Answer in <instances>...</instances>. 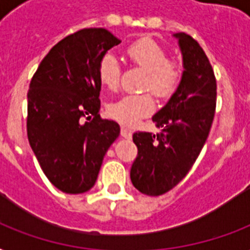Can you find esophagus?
I'll return each instance as SVG.
<instances>
[{"mask_svg":"<svg viewBox=\"0 0 250 250\" xmlns=\"http://www.w3.org/2000/svg\"><path fill=\"white\" fill-rule=\"evenodd\" d=\"M121 135L122 137H125V139H131V137H132V131L129 128H127V127H125V125H122Z\"/></svg>","mask_w":250,"mask_h":250,"instance_id":"obj_1","label":"esophagus"}]
</instances>
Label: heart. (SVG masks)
Here are the masks:
<instances>
[{
  "label": "heart",
  "instance_id": "1",
  "mask_svg": "<svg viewBox=\"0 0 250 250\" xmlns=\"http://www.w3.org/2000/svg\"><path fill=\"white\" fill-rule=\"evenodd\" d=\"M125 53L133 63L144 70L143 90H150L161 100L174 96L182 83L184 67L180 60L168 58L166 49L150 37H141L127 46ZM98 79L107 89L115 90L121 79V66L114 54L107 53L98 63ZM154 98L150 93L128 94L111 102L107 113L125 125H135L154 110Z\"/></svg>",
  "mask_w": 250,
  "mask_h": 250
}]
</instances>
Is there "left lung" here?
<instances>
[{"mask_svg":"<svg viewBox=\"0 0 250 250\" xmlns=\"http://www.w3.org/2000/svg\"><path fill=\"white\" fill-rule=\"evenodd\" d=\"M184 75L178 90L153 117L162 132H135L137 157L131 182L141 193L161 196L182 182L197 160L213 125L217 80L204 49L193 37L175 33Z\"/></svg>","mask_w":250,"mask_h":250,"instance_id":"8db88e82","label":"left lung"}]
</instances>
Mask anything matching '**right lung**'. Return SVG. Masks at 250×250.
<instances>
[{
    "instance_id": "1",
    "label": "right lung",
    "mask_w": 250,
    "mask_h": 250,
    "mask_svg": "<svg viewBox=\"0 0 250 250\" xmlns=\"http://www.w3.org/2000/svg\"><path fill=\"white\" fill-rule=\"evenodd\" d=\"M119 42L105 28L80 29L49 50L29 83V145L46 178L64 193H84L94 186L121 132L117 122L98 114V63Z\"/></svg>"
}]
</instances>
